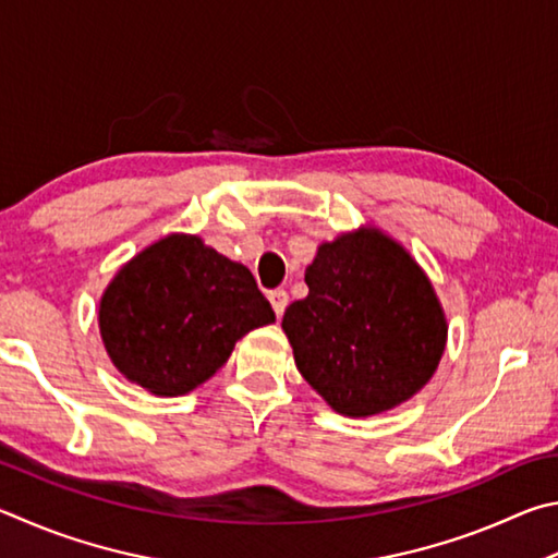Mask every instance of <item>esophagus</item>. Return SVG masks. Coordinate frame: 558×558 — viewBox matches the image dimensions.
<instances>
[{
  "label": "esophagus",
  "mask_w": 558,
  "mask_h": 558,
  "mask_svg": "<svg viewBox=\"0 0 558 558\" xmlns=\"http://www.w3.org/2000/svg\"><path fill=\"white\" fill-rule=\"evenodd\" d=\"M269 301H271V308L274 314H277L281 318V314H284L287 306H289V294L284 289H274L269 291Z\"/></svg>",
  "instance_id": "1"
}]
</instances>
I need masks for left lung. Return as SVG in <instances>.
Returning <instances> with one entry per match:
<instances>
[{
  "mask_svg": "<svg viewBox=\"0 0 558 558\" xmlns=\"http://www.w3.org/2000/svg\"><path fill=\"white\" fill-rule=\"evenodd\" d=\"M308 296L281 328L299 373L345 416H373L412 399L434 377L446 316L432 281L377 228L324 242L306 267Z\"/></svg>",
  "mask_w": 558,
  "mask_h": 558,
  "instance_id": "8db88e82",
  "label": "left lung"
}]
</instances>
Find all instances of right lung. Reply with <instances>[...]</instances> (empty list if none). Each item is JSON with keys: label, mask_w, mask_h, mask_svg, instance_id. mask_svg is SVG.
Segmentation results:
<instances>
[{"label": "right lung", "mask_w": 558, "mask_h": 558, "mask_svg": "<svg viewBox=\"0 0 558 558\" xmlns=\"http://www.w3.org/2000/svg\"><path fill=\"white\" fill-rule=\"evenodd\" d=\"M114 367L156 397H181L228 363L250 330L274 324L252 271L198 234H166L114 274L100 299Z\"/></svg>", "instance_id": "right-lung-1"}]
</instances>
